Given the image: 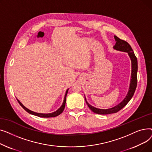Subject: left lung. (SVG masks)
Masks as SVG:
<instances>
[{
	"instance_id": "1",
	"label": "left lung",
	"mask_w": 152,
	"mask_h": 152,
	"mask_svg": "<svg viewBox=\"0 0 152 152\" xmlns=\"http://www.w3.org/2000/svg\"><path fill=\"white\" fill-rule=\"evenodd\" d=\"M114 37L115 39L116 44L113 46V49L116 50L127 52L128 53L131 60L132 70H131L129 88L128 92H127L126 95V96L121 102L119 103L117 105L108 109H100V108L94 107L87 102L86 97H84L86 103L87 104V105H88L89 108L93 111L94 113L99 114V115H108L111 113H115L118 112V111L121 110L124 107H125L127 105V103H128L130 101V100L132 99V96L134 95V94L135 92V89H136L137 84V69H138L137 59L136 57H135V55L132 50V49L131 48V45L126 41L120 39L116 36H114Z\"/></svg>"
}]
</instances>
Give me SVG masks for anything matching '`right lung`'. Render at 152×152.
I'll return each instance as SVG.
<instances>
[{
	"label": "right lung",
	"mask_w": 152,
	"mask_h": 152,
	"mask_svg": "<svg viewBox=\"0 0 152 152\" xmlns=\"http://www.w3.org/2000/svg\"><path fill=\"white\" fill-rule=\"evenodd\" d=\"M68 89L66 91V93H65V97H64V100H63V102L62 103L61 106L57 110L54 111V112L53 113H36V112H34V111H31L30 110H29L28 108H26L25 106H24L22 103L20 102V100L17 99L18 103H20V105L23 107V108L24 110H25L28 113H29V114H31V115H35V116H39V117H41V118H51V117H55V116H58L59 115H60L62 112L64 110V109H65V103H66V95H67V94H68Z\"/></svg>",
	"instance_id": "1"
}]
</instances>
